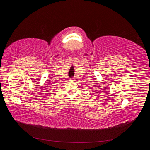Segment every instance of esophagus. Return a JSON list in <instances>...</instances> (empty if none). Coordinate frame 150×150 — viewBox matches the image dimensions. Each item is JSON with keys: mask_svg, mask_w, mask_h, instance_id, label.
<instances>
[{"mask_svg": "<svg viewBox=\"0 0 150 150\" xmlns=\"http://www.w3.org/2000/svg\"><path fill=\"white\" fill-rule=\"evenodd\" d=\"M70 81H72V82H73V81H75V80H74L73 78H71V79H70Z\"/></svg>", "mask_w": 150, "mask_h": 150, "instance_id": "obj_1", "label": "esophagus"}]
</instances>
